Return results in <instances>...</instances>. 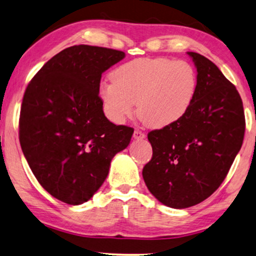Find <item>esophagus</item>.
Segmentation results:
<instances>
[{
  "instance_id": "34e87169",
  "label": "esophagus",
  "mask_w": 256,
  "mask_h": 256,
  "mask_svg": "<svg viewBox=\"0 0 256 256\" xmlns=\"http://www.w3.org/2000/svg\"><path fill=\"white\" fill-rule=\"evenodd\" d=\"M134 139H142V138H145V134L144 132H142L140 130H134Z\"/></svg>"
}]
</instances>
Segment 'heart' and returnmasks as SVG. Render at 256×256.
<instances>
[{
  "mask_svg": "<svg viewBox=\"0 0 256 256\" xmlns=\"http://www.w3.org/2000/svg\"><path fill=\"white\" fill-rule=\"evenodd\" d=\"M100 84L104 111L114 122L134 114L151 128H166L188 114L198 90L194 68L185 60L166 57L138 58L122 64Z\"/></svg>",
  "mask_w": 256,
  "mask_h": 256,
  "instance_id": "b5f03b06",
  "label": "heart"
}]
</instances>
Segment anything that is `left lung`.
<instances>
[{
    "label": "left lung",
    "instance_id": "left-lung-1",
    "mask_svg": "<svg viewBox=\"0 0 256 256\" xmlns=\"http://www.w3.org/2000/svg\"><path fill=\"white\" fill-rule=\"evenodd\" d=\"M187 54L198 71L196 98L182 120L148 132L153 154L142 168L150 192L172 208L196 205L219 188L246 128L236 88L205 56Z\"/></svg>",
    "mask_w": 256,
    "mask_h": 256
}]
</instances>
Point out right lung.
<instances>
[{"label":"right lung","instance_id":"add662e5","mask_svg":"<svg viewBox=\"0 0 256 256\" xmlns=\"http://www.w3.org/2000/svg\"><path fill=\"white\" fill-rule=\"evenodd\" d=\"M125 57L103 46H74L54 54L29 82L18 137L40 186L69 205H80L106 179L116 153L128 148L134 128L105 117L102 74Z\"/></svg>","mask_w":256,"mask_h":256}]
</instances>
